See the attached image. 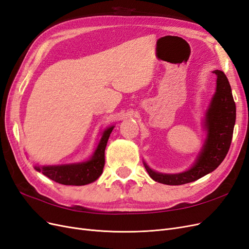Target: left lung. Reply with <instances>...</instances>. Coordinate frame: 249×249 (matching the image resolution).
Segmentation results:
<instances>
[{"mask_svg":"<svg viewBox=\"0 0 249 249\" xmlns=\"http://www.w3.org/2000/svg\"><path fill=\"white\" fill-rule=\"evenodd\" d=\"M217 76L216 92L206 114L208 138L195 165L186 172L161 174L152 171L144 162L149 176L162 184L180 185L193 182L215 170L225 160L233 138L236 122V104L227 76L221 71H214Z\"/></svg>","mask_w":249,"mask_h":249,"instance_id":"1","label":"left lung"}]
</instances>
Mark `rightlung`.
<instances>
[{"label": "right lung", "mask_w": 249, "mask_h": 249, "mask_svg": "<svg viewBox=\"0 0 249 249\" xmlns=\"http://www.w3.org/2000/svg\"><path fill=\"white\" fill-rule=\"evenodd\" d=\"M114 126L108 127L103 133L102 139L92 158L81 164L62 166H35L36 171L42 172L53 181L65 185H85L97 180L103 172L105 165V148L109 136Z\"/></svg>", "instance_id": "obj_1"}]
</instances>
